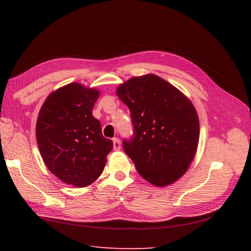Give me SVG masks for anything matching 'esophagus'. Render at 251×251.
<instances>
[{"mask_svg":"<svg viewBox=\"0 0 251 251\" xmlns=\"http://www.w3.org/2000/svg\"><path fill=\"white\" fill-rule=\"evenodd\" d=\"M113 149L115 151L121 150V142L117 138H113Z\"/></svg>","mask_w":251,"mask_h":251,"instance_id":"esophagus-1","label":"esophagus"}]
</instances>
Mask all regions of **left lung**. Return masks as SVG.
Instances as JSON below:
<instances>
[{"label": "left lung", "mask_w": 251, "mask_h": 251, "mask_svg": "<svg viewBox=\"0 0 251 251\" xmlns=\"http://www.w3.org/2000/svg\"><path fill=\"white\" fill-rule=\"evenodd\" d=\"M116 94L130 111L134 135L124 139L123 148L137 172L156 186L174 183L188 170L199 145L194 105L155 74L131 77Z\"/></svg>", "instance_id": "1"}]
</instances>
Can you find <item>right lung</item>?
Masks as SVG:
<instances>
[{
	"label": "right lung",
	"mask_w": 251,
	"mask_h": 251,
	"mask_svg": "<svg viewBox=\"0 0 251 251\" xmlns=\"http://www.w3.org/2000/svg\"><path fill=\"white\" fill-rule=\"evenodd\" d=\"M99 90L71 83L46 98L36 121V141L45 165L62 182L84 188L102 174L113 142L93 115Z\"/></svg>",
	"instance_id": "obj_1"
}]
</instances>
